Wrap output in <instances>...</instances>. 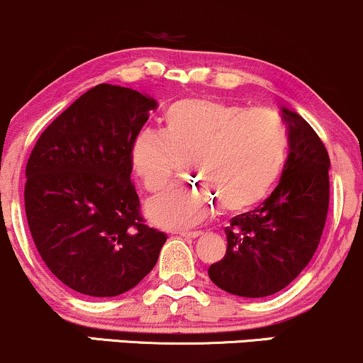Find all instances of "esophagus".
Listing matches in <instances>:
<instances>
[{
	"mask_svg": "<svg viewBox=\"0 0 363 363\" xmlns=\"http://www.w3.org/2000/svg\"><path fill=\"white\" fill-rule=\"evenodd\" d=\"M203 232L199 230H189V232H179V235L181 237H186V239H198V237H201Z\"/></svg>",
	"mask_w": 363,
	"mask_h": 363,
	"instance_id": "esophagus-1",
	"label": "esophagus"
}]
</instances>
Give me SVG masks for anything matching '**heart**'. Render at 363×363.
<instances>
[{"mask_svg":"<svg viewBox=\"0 0 363 363\" xmlns=\"http://www.w3.org/2000/svg\"><path fill=\"white\" fill-rule=\"evenodd\" d=\"M162 131L143 129L131 145V162L152 194L167 189L191 160V177L203 186H177L147 205L164 228L193 227L213 213H240L268 196L285 169L290 138L285 123L268 109L247 111L210 97L182 99L167 107Z\"/></svg>","mask_w":363,"mask_h":363,"instance_id":"obj_1","label":"heart"}]
</instances>
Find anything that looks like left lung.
I'll use <instances>...</instances> for the list:
<instances>
[{
    "label": "left lung",
    "instance_id": "obj_1",
    "mask_svg": "<svg viewBox=\"0 0 363 363\" xmlns=\"http://www.w3.org/2000/svg\"><path fill=\"white\" fill-rule=\"evenodd\" d=\"M290 153L269 198L225 228L227 252L208 268L216 286L239 297H268L290 285L318 249L329 206V155L297 112L281 111Z\"/></svg>",
    "mask_w": 363,
    "mask_h": 363
}]
</instances>
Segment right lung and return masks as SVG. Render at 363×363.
<instances>
[{
	"label": "right lung",
	"mask_w": 363,
	"mask_h": 363,
	"mask_svg": "<svg viewBox=\"0 0 363 363\" xmlns=\"http://www.w3.org/2000/svg\"><path fill=\"white\" fill-rule=\"evenodd\" d=\"M157 102L101 83L44 129L27 162L25 213L51 273L74 291L116 297L152 272L164 232L148 227L131 145Z\"/></svg>",
	"instance_id": "obj_1"
}]
</instances>
